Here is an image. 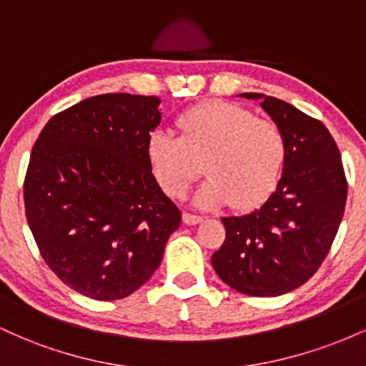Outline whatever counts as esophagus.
Masks as SVG:
<instances>
[{
	"instance_id": "34e87169",
	"label": "esophagus",
	"mask_w": 366,
	"mask_h": 366,
	"mask_svg": "<svg viewBox=\"0 0 366 366\" xmlns=\"http://www.w3.org/2000/svg\"><path fill=\"white\" fill-rule=\"evenodd\" d=\"M182 220H184V224H186V225H196V224H199L201 220H203V217L192 215V213H184Z\"/></svg>"
}]
</instances>
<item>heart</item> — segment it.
Masks as SVG:
<instances>
[{"label": "heart", "instance_id": "obj_1", "mask_svg": "<svg viewBox=\"0 0 366 366\" xmlns=\"http://www.w3.org/2000/svg\"><path fill=\"white\" fill-rule=\"evenodd\" d=\"M175 125L179 137L153 132L146 142L149 172L165 196L182 199L201 163L208 179L194 196L199 208L251 209L275 191L287 159V139L275 122L209 102L180 113Z\"/></svg>", "mask_w": 366, "mask_h": 366}]
</instances>
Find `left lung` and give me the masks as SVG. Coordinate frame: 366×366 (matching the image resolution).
Segmentation results:
<instances>
[{
    "label": "left lung",
    "instance_id": "8db88e82",
    "mask_svg": "<svg viewBox=\"0 0 366 366\" xmlns=\"http://www.w3.org/2000/svg\"><path fill=\"white\" fill-rule=\"evenodd\" d=\"M241 96L263 99V110L284 130L287 159L262 207L222 218L225 241L212 264L239 292L280 296L312 279L329 254L344 215L347 180L337 144L320 120L272 96Z\"/></svg>",
    "mask_w": 366,
    "mask_h": 366
}]
</instances>
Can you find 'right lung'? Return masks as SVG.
<instances>
[{"label":"right lung","mask_w":366,"mask_h":366,"mask_svg":"<svg viewBox=\"0 0 366 366\" xmlns=\"http://www.w3.org/2000/svg\"><path fill=\"white\" fill-rule=\"evenodd\" d=\"M158 104L127 92L92 96L53 115L32 148L27 224L49 270L91 300L137 291L180 225L146 162Z\"/></svg>","instance_id":"obj_1"}]
</instances>
